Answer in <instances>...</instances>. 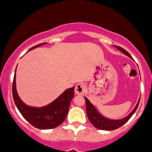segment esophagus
Segmentation results:
<instances>
[{
  "label": "esophagus",
  "mask_w": 152,
  "mask_h": 152,
  "mask_svg": "<svg viewBox=\"0 0 152 152\" xmlns=\"http://www.w3.org/2000/svg\"><path fill=\"white\" fill-rule=\"evenodd\" d=\"M86 91V86L83 83H79L75 88V92L77 95H84Z\"/></svg>",
  "instance_id": "1"
}]
</instances>
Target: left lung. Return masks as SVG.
I'll return each instance as SVG.
<instances>
[{
    "mask_svg": "<svg viewBox=\"0 0 152 152\" xmlns=\"http://www.w3.org/2000/svg\"><path fill=\"white\" fill-rule=\"evenodd\" d=\"M114 47L117 48L120 51H122L124 54H126V55L130 57V58H132L130 54L127 52L126 50H124V48L117 45H115ZM85 100H86V112H87L88 120L94 125V126L96 127L97 129H102V130H113V129H118L119 127H120L121 126L125 124L130 119V117L133 115V113L136 112V109H137L138 106H139V102H140V99H139L137 104L135 107V108L132 110V112L129 113V115H127L124 118L120 119V120H110V119L102 116L97 110V109L95 108V107L89 102V100L86 98V97H85Z\"/></svg>",
    "mask_w": 152,
    "mask_h": 152,
    "instance_id": "obj_1",
    "label": "left lung"
}]
</instances>
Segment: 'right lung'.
<instances>
[{
  "label": "right lung",
  "mask_w": 152,
  "mask_h": 152,
  "mask_svg": "<svg viewBox=\"0 0 152 152\" xmlns=\"http://www.w3.org/2000/svg\"><path fill=\"white\" fill-rule=\"evenodd\" d=\"M34 46L30 50L42 45ZM74 88L65 90L54 102L41 107L28 106L20 99L16 88V72L13 82V98L16 107L23 117L35 128L41 129H54L61 125L67 115L70 102L74 96Z\"/></svg>",
  "instance_id": "right-lung-1"
}]
</instances>
